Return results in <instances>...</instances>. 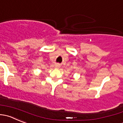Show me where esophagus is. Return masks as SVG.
Returning a JSON list of instances; mask_svg holds the SVG:
<instances>
[{
    "label": "esophagus",
    "mask_w": 123,
    "mask_h": 123,
    "mask_svg": "<svg viewBox=\"0 0 123 123\" xmlns=\"http://www.w3.org/2000/svg\"><path fill=\"white\" fill-rule=\"evenodd\" d=\"M59 67H60V65H59V64H56L55 65V68H59Z\"/></svg>",
    "instance_id": "1"
}]
</instances>
